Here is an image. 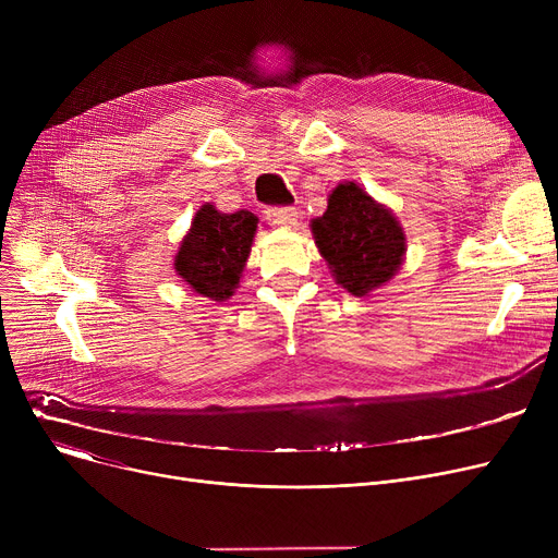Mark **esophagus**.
Instances as JSON below:
<instances>
[{
  "label": "esophagus",
  "instance_id": "esophagus-1",
  "mask_svg": "<svg viewBox=\"0 0 558 558\" xmlns=\"http://www.w3.org/2000/svg\"><path fill=\"white\" fill-rule=\"evenodd\" d=\"M267 219L282 228H296L299 226V213L294 208H269Z\"/></svg>",
  "mask_w": 558,
  "mask_h": 558
}]
</instances>
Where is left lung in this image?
<instances>
[{
  "instance_id": "left-lung-1",
  "label": "left lung",
  "mask_w": 558,
  "mask_h": 558,
  "mask_svg": "<svg viewBox=\"0 0 558 558\" xmlns=\"http://www.w3.org/2000/svg\"><path fill=\"white\" fill-rule=\"evenodd\" d=\"M310 226L335 282L350 296H371L402 267L407 238L398 217L355 181L339 183L328 196L324 217Z\"/></svg>"
}]
</instances>
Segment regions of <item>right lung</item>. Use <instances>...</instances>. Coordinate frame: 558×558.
I'll return each mask as SVG.
<instances>
[{
  "mask_svg": "<svg viewBox=\"0 0 558 558\" xmlns=\"http://www.w3.org/2000/svg\"><path fill=\"white\" fill-rule=\"evenodd\" d=\"M257 217L248 210L219 213L213 203H203L173 259L175 276L198 296L223 303L240 287L248 262Z\"/></svg>",
  "mask_w": 558,
  "mask_h": 558,
  "instance_id": "obj_1",
  "label": "right lung"
}]
</instances>
